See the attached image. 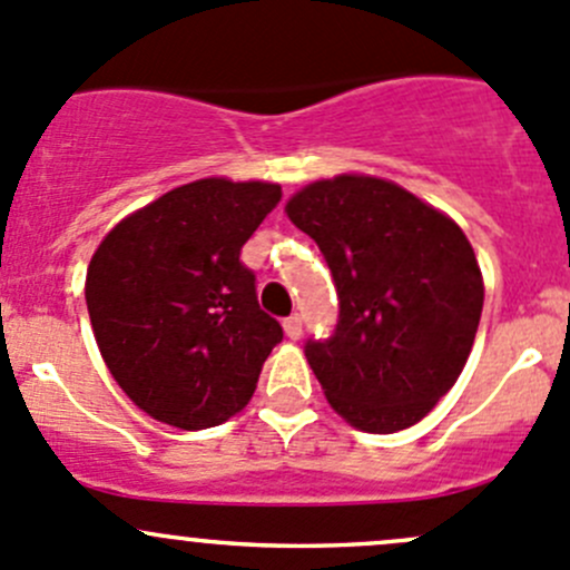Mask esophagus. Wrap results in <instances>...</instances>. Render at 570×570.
<instances>
[{"label": "esophagus", "instance_id": "esophagus-1", "mask_svg": "<svg viewBox=\"0 0 570 570\" xmlns=\"http://www.w3.org/2000/svg\"><path fill=\"white\" fill-rule=\"evenodd\" d=\"M283 326H285V335L291 337V341H298V337H302V315L298 313L287 315V318L283 321Z\"/></svg>", "mask_w": 570, "mask_h": 570}]
</instances>
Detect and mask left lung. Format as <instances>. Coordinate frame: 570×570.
<instances>
[{
    "label": "left lung",
    "mask_w": 570,
    "mask_h": 570,
    "mask_svg": "<svg viewBox=\"0 0 570 570\" xmlns=\"http://www.w3.org/2000/svg\"><path fill=\"white\" fill-rule=\"evenodd\" d=\"M285 213L335 279V332L304 343L324 396L363 432L419 424L458 382L482 315V272L463 229L360 174L307 185Z\"/></svg>",
    "instance_id": "left-lung-1"
}]
</instances>
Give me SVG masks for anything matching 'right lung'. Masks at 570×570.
I'll list each match as a JSON object with an SVG mask.
<instances>
[{"label": "right lung", "mask_w": 570, "mask_h": 570, "mask_svg": "<svg viewBox=\"0 0 570 570\" xmlns=\"http://www.w3.org/2000/svg\"><path fill=\"white\" fill-rule=\"evenodd\" d=\"M279 199L272 183L196 179L124 218L94 252L96 343L151 419L194 432L249 404L283 326L257 304L240 249Z\"/></svg>", "instance_id": "right-lung-1"}]
</instances>
